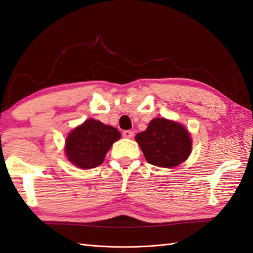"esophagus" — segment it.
Instances as JSON below:
<instances>
[{
	"instance_id": "1",
	"label": "esophagus",
	"mask_w": 253,
	"mask_h": 253,
	"mask_svg": "<svg viewBox=\"0 0 253 253\" xmlns=\"http://www.w3.org/2000/svg\"><path fill=\"white\" fill-rule=\"evenodd\" d=\"M122 135H124V137H126V138H132L134 136V133L132 131H125L122 133Z\"/></svg>"
}]
</instances>
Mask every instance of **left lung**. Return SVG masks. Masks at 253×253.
Wrapping results in <instances>:
<instances>
[{"label": "left lung", "mask_w": 253, "mask_h": 253, "mask_svg": "<svg viewBox=\"0 0 253 253\" xmlns=\"http://www.w3.org/2000/svg\"><path fill=\"white\" fill-rule=\"evenodd\" d=\"M147 162L162 168L182 164L192 150V139L182 125L166 118L151 120L147 129L135 136Z\"/></svg>", "instance_id": "obj_1"}]
</instances>
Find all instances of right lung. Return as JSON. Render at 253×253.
Masks as SVG:
<instances>
[{"label":"right lung","mask_w":253,"mask_h":253,"mask_svg":"<svg viewBox=\"0 0 253 253\" xmlns=\"http://www.w3.org/2000/svg\"><path fill=\"white\" fill-rule=\"evenodd\" d=\"M120 137V132L114 126L87 119L66 137V157L80 169H93L104 162L106 153Z\"/></svg>","instance_id":"1"}]
</instances>
